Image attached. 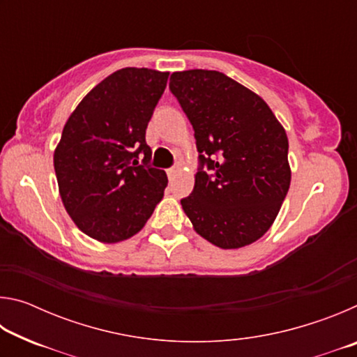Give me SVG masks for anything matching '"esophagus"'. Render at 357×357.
Returning <instances> with one entry per match:
<instances>
[{
	"label": "esophagus",
	"instance_id": "34e87169",
	"mask_svg": "<svg viewBox=\"0 0 357 357\" xmlns=\"http://www.w3.org/2000/svg\"><path fill=\"white\" fill-rule=\"evenodd\" d=\"M178 173H179V168H170V170H167V176L168 179H174Z\"/></svg>",
	"mask_w": 357,
	"mask_h": 357
}]
</instances>
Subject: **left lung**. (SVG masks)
<instances>
[{"mask_svg":"<svg viewBox=\"0 0 357 357\" xmlns=\"http://www.w3.org/2000/svg\"><path fill=\"white\" fill-rule=\"evenodd\" d=\"M170 89L200 153L195 185L181 200L193 229L220 249L255 243L274 223L291 183L285 129L257 93L222 72H173ZM203 165L213 173L203 172Z\"/></svg>","mask_w":357,"mask_h":357,"instance_id":"1","label":"left lung"}]
</instances>
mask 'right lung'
<instances>
[{
    "label": "right lung",
    "instance_id": "obj_1",
    "mask_svg": "<svg viewBox=\"0 0 357 357\" xmlns=\"http://www.w3.org/2000/svg\"><path fill=\"white\" fill-rule=\"evenodd\" d=\"M168 75L119 69L96 84L66 121L53 153L59 195L78 229L99 243L134 236L164 197L167 174L146 165L144 134Z\"/></svg>",
    "mask_w": 357,
    "mask_h": 357
}]
</instances>
